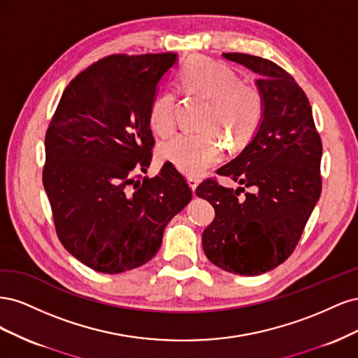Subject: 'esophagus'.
I'll return each mask as SVG.
<instances>
[{
	"instance_id": "esophagus-1",
	"label": "esophagus",
	"mask_w": 358,
	"mask_h": 358,
	"mask_svg": "<svg viewBox=\"0 0 358 358\" xmlns=\"http://www.w3.org/2000/svg\"><path fill=\"white\" fill-rule=\"evenodd\" d=\"M187 180H188V185L191 187L192 192H196V189H197V187H199V183H200L199 178H196V176H188Z\"/></svg>"
}]
</instances>
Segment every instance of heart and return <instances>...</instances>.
<instances>
[{"instance_id":"heart-1","label":"heart","mask_w":358,"mask_h":358,"mask_svg":"<svg viewBox=\"0 0 358 358\" xmlns=\"http://www.w3.org/2000/svg\"><path fill=\"white\" fill-rule=\"evenodd\" d=\"M178 90L206 103L199 122L200 133L178 134L159 146V157L185 175L199 176L218 164L224 145L239 149L251 140L264 115L259 86L237 74L225 64L206 57H192L178 73ZM148 122L159 137L176 128L175 95L157 94L149 104Z\"/></svg>"}]
</instances>
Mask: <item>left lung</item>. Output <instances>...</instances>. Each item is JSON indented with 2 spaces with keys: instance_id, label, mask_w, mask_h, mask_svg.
<instances>
[{
  "instance_id": "left-lung-1",
  "label": "left lung",
  "mask_w": 358,
  "mask_h": 358,
  "mask_svg": "<svg viewBox=\"0 0 358 358\" xmlns=\"http://www.w3.org/2000/svg\"><path fill=\"white\" fill-rule=\"evenodd\" d=\"M222 57L258 74L264 115L249 145L218 170L243 187L225 188L215 179L197 187V196L215 208L201 243L215 266L257 276L296 249L321 194L322 145L308 96L291 74L246 53ZM245 187L253 191L245 193ZM241 192L245 196L241 198Z\"/></svg>"
}]
</instances>
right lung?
Returning a JSON list of instances; mask_svg holds the SVG:
<instances>
[{
  "mask_svg": "<svg viewBox=\"0 0 358 358\" xmlns=\"http://www.w3.org/2000/svg\"><path fill=\"white\" fill-rule=\"evenodd\" d=\"M176 53L110 55L69 83L46 131L43 185L61 243L101 273L143 266L192 191L171 164L136 180L152 159L148 122Z\"/></svg>",
  "mask_w": 358,
  "mask_h": 358,
  "instance_id": "right-lung-1",
  "label": "right lung"
}]
</instances>
